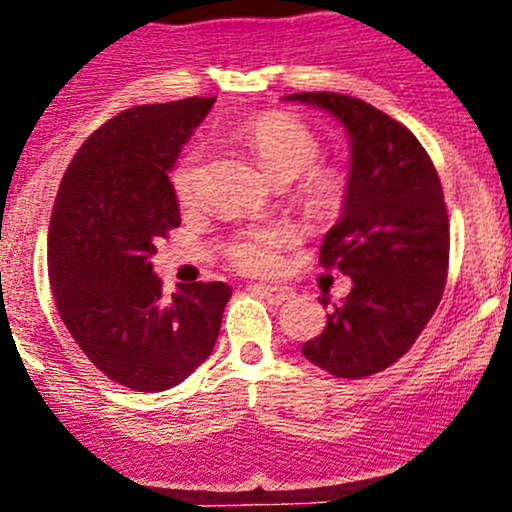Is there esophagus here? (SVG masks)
I'll return each mask as SVG.
<instances>
[{"label": "esophagus", "mask_w": 512, "mask_h": 512, "mask_svg": "<svg viewBox=\"0 0 512 512\" xmlns=\"http://www.w3.org/2000/svg\"><path fill=\"white\" fill-rule=\"evenodd\" d=\"M257 294H262L265 299H270L272 304H285L294 297V292L289 287H280V285H252Z\"/></svg>", "instance_id": "obj_1"}]
</instances>
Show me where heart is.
<instances>
[{"mask_svg": "<svg viewBox=\"0 0 512 512\" xmlns=\"http://www.w3.org/2000/svg\"><path fill=\"white\" fill-rule=\"evenodd\" d=\"M237 141L255 156L260 168L275 183H289L307 169L299 193L314 213H329L342 203V175L329 168H312L322 153V146L319 138L294 116L262 113L237 128ZM195 173H198V148H188L170 170V188L180 203L193 200ZM292 240L294 235L287 227H252L240 232L227 245V257L237 270L262 275L275 270L280 262V250L292 245Z\"/></svg>", "mask_w": 512, "mask_h": 512, "instance_id": "1", "label": "heart"}]
</instances>
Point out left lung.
<instances>
[{
    "instance_id": "left-lung-1",
    "label": "left lung",
    "mask_w": 512,
    "mask_h": 512,
    "mask_svg": "<svg viewBox=\"0 0 512 512\" xmlns=\"http://www.w3.org/2000/svg\"><path fill=\"white\" fill-rule=\"evenodd\" d=\"M285 101L322 108L347 128L352 165L322 265L352 277V292L302 354L337 379H361L409 352L441 302L451 247L441 180L414 133L371 103L332 91ZM319 302L332 303L327 294Z\"/></svg>"
}]
</instances>
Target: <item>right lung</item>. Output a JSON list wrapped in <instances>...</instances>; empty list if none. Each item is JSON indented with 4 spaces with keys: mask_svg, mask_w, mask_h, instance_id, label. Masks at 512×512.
I'll list each match as a JSON object with an SVG mask.
<instances>
[{
    "mask_svg": "<svg viewBox=\"0 0 512 512\" xmlns=\"http://www.w3.org/2000/svg\"><path fill=\"white\" fill-rule=\"evenodd\" d=\"M215 98L126 108L86 138L66 168L49 225L56 309L108 379L165 391L215 347L232 289L180 285L165 297L156 242L180 225L168 173Z\"/></svg>",
    "mask_w": 512,
    "mask_h": 512,
    "instance_id": "1",
    "label": "right lung"
}]
</instances>
